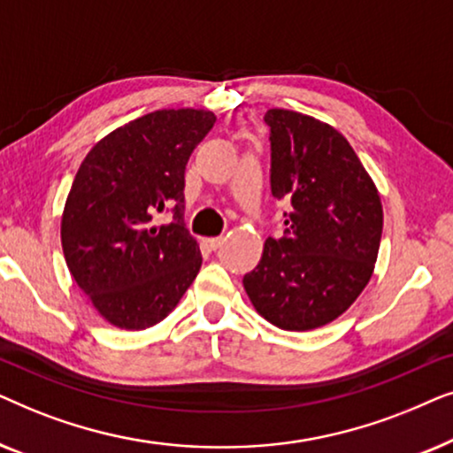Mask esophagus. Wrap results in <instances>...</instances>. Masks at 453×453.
<instances>
[{"label":"esophagus","mask_w":453,"mask_h":453,"mask_svg":"<svg viewBox=\"0 0 453 453\" xmlns=\"http://www.w3.org/2000/svg\"><path fill=\"white\" fill-rule=\"evenodd\" d=\"M222 243H225V237H210V239H206V245H208L212 251L219 250V247H220Z\"/></svg>","instance_id":"esophagus-1"}]
</instances>
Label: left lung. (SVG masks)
<instances>
[{
  "label": "left lung",
  "mask_w": 453,
  "mask_h": 453,
  "mask_svg": "<svg viewBox=\"0 0 453 453\" xmlns=\"http://www.w3.org/2000/svg\"><path fill=\"white\" fill-rule=\"evenodd\" d=\"M270 126V189L284 234L268 237L256 270L243 276L256 311L272 326L307 332L340 318L363 293L380 251V191L338 129L287 109Z\"/></svg>",
  "instance_id": "obj_1"
}]
</instances>
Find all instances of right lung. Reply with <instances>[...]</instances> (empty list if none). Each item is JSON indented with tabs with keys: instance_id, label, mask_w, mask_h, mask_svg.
I'll return each mask as SVG.
<instances>
[{
	"instance_id": "add662e5",
	"label": "right lung",
	"mask_w": 453,
	"mask_h": 453,
	"mask_svg": "<svg viewBox=\"0 0 453 453\" xmlns=\"http://www.w3.org/2000/svg\"><path fill=\"white\" fill-rule=\"evenodd\" d=\"M216 117L163 109L117 127L80 165L61 216L70 274L98 313L121 330L163 321L202 265L183 222L185 166ZM173 212L169 226L153 216Z\"/></svg>"
}]
</instances>
